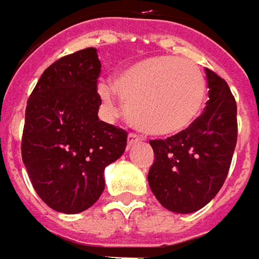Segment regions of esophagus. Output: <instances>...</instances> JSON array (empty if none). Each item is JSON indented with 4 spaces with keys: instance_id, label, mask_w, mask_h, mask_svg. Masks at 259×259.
<instances>
[{
    "instance_id": "34e87169",
    "label": "esophagus",
    "mask_w": 259,
    "mask_h": 259,
    "mask_svg": "<svg viewBox=\"0 0 259 259\" xmlns=\"http://www.w3.org/2000/svg\"><path fill=\"white\" fill-rule=\"evenodd\" d=\"M142 140L140 136L138 135H135V133H129V136H127V143H129V146H133V145H136Z\"/></svg>"
}]
</instances>
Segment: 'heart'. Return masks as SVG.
<instances>
[{"label":"heart","mask_w":259,"mask_h":259,"mask_svg":"<svg viewBox=\"0 0 259 259\" xmlns=\"http://www.w3.org/2000/svg\"><path fill=\"white\" fill-rule=\"evenodd\" d=\"M97 92L107 106H113L119 94L127 104L129 120L142 132L169 136L186 130L199 117L206 80L189 60L156 56L124 68L114 84L100 81Z\"/></svg>","instance_id":"1"}]
</instances>
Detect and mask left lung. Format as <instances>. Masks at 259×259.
Instances as JSON below:
<instances>
[{"label": "left lung", "instance_id": "obj_1", "mask_svg": "<svg viewBox=\"0 0 259 259\" xmlns=\"http://www.w3.org/2000/svg\"><path fill=\"white\" fill-rule=\"evenodd\" d=\"M209 100L183 132L150 140L155 162L147 181L166 209L191 213L210 202L225 182L238 138L236 102L227 81L206 68Z\"/></svg>", "mask_w": 259, "mask_h": 259}]
</instances>
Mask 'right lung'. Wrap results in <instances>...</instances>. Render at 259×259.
Masks as SVG:
<instances>
[{
	"instance_id": "add662e5",
	"label": "right lung",
	"mask_w": 259,
	"mask_h": 259,
	"mask_svg": "<svg viewBox=\"0 0 259 259\" xmlns=\"http://www.w3.org/2000/svg\"><path fill=\"white\" fill-rule=\"evenodd\" d=\"M100 68L93 47L58 58L27 102L23 162L38 196L57 212L94 205L104 191V167L126 149L127 132L97 116Z\"/></svg>"
}]
</instances>
